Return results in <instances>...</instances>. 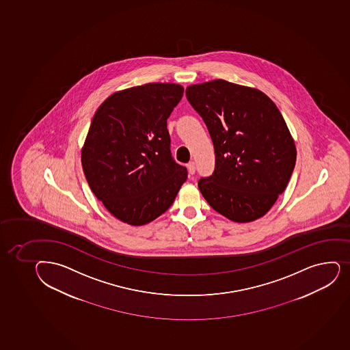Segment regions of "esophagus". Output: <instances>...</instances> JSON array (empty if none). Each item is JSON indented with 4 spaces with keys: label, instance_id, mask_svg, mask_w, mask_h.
<instances>
[{
    "label": "esophagus",
    "instance_id": "1",
    "mask_svg": "<svg viewBox=\"0 0 350 350\" xmlns=\"http://www.w3.org/2000/svg\"><path fill=\"white\" fill-rule=\"evenodd\" d=\"M187 169H188V172H189V174H194L195 170H196V166H195V163L194 162L188 163Z\"/></svg>",
    "mask_w": 350,
    "mask_h": 350
}]
</instances>
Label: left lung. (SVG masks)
<instances>
[{
	"label": "left lung",
	"instance_id": "8db88e82",
	"mask_svg": "<svg viewBox=\"0 0 350 350\" xmlns=\"http://www.w3.org/2000/svg\"><path fill=\"white\" fill-rule=\"evenodd\" d=\"M186 98L215 148L213 173L198 180L203 198L237 223L263 217L285 191L296 162L277 105L260 90L221 79L188 86Z\"/></svg>",
	"mask_w": 350,
	"mask_h": 350
}]
</instances>
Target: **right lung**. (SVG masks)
I'll return each mask as SVG.
<instances>
[{"mask_svg":"<svg viewBox=\"0 0 350 350\" xmlns=\"http://www.w3.org/2000/svg\"><path fill=\"white\" fill-rule=\"evenodd\" d=\"M184 88L146 83L110 95L96 110L81 150L87 183L124 223H150L172 206L187 169L171 155L167 118Z\"/></svg>","mask_w":350,"mask_h":350,"instance_id":"right-lung-1","label":"right lung"}]
</instances>
